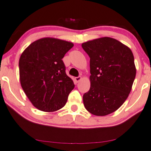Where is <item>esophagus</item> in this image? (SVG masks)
<instances>
[{"label":"esophagus","mask_w":151,"mask_h":151,"mask_svg":"<svg viewBox=\"0 0 151 151\" xmlns=\"http://www.w3.org/2000/svg\"><path fill=\"white\" fill-rule=\"evenodd\" d=\"M81 79H82V78L81 77H75V79H74V80H75V81L78 83V82H79L80 81H81Z\"/></svg>","instance_id":"esophagus-1"}]
</instances>
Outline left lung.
Here are the masks:
<instances>
[{"mask_svg": "<svg viewBox=\"0 0 151 151\" xmlns=\"http://www.w3.org/2000/svg\"><path fill=\"white\" fill-rule=\"evenodd\" d=\"M90 57L91 88L83 94L88 111L104 116L125 102L136 76L131 49L114 38L104 37L81 45Z\"/></svg>", "mask_w": 151, "mask_h": 151, "instance_id": "left-lung-1", "label": "left lung"}]
</instances>
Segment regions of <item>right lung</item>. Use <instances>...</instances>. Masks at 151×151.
I'll use <instances>...</instances> for the list:
<instances>
[{"label":"right lung","instance_id":"obj_1","mask_svg":"<svg viewBox=\"0 0 151 151\" xmlns=\"http://www.w3.org/2000/svg\"><path fill=\"white\" fill-rule=\"evenodd\" d=\"M73 46L68 41L44 37L30 44L21 55V86L37 109L52 112L65 105L74 84L65 73L62 58Z\"/></svg>","mask_w":151,"mask_h":151}]
</instances>
